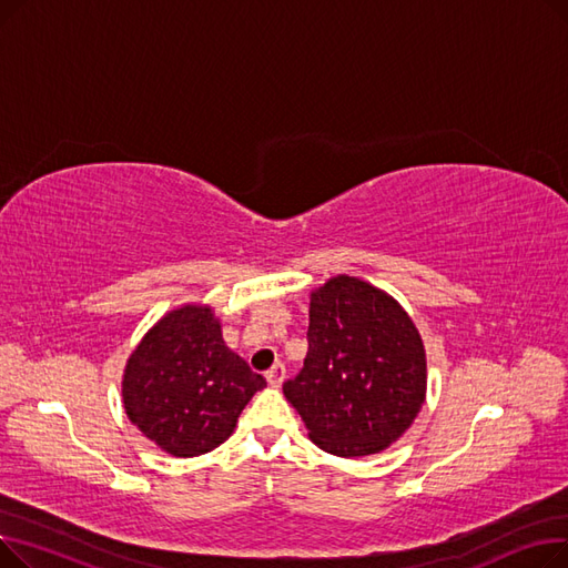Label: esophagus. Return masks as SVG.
Wrapping results in <instances>:
<instances>
[{
	"mask_svg": "<svg viewBox=\"0 0 568 568\" xmlns=\"http://www.w3.org/2000/svg\"><path fill=\"white\" fill-rule=\"evenodd\" d=\"M283 379H285V366L283 364H274L272 368L266 371V382L274 386V389H278V386L283 384Z\"/></svg>",
	"mask_w": 568,
	"mask_h": 568,
	"instance_id": "obj_1",
	"label": "esophagus"
}]
</instances>
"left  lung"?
Here are the masks:
<instances>
[{
    "label": "left lung",
    "instance_id": "left-lung-1",
    "mask_svg": "<svg viewBox=\"0 0 568 568\" xmlns=\"http://www.w3.org/2000/svg\"><path fill=\"white\" fill-rule=\"evenodd\" d=\"M308 354L283 384L308 437L341 458L379 454L414 424L426 400V349L392 294L354 276L311 292Z\"/></svg>",
    "mask_w": 568,
    "mask_h": 568
}]
</instances>
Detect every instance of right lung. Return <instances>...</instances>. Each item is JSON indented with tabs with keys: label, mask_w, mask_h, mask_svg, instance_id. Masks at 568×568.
Here are the masks:
<instances>
[{
	"label": "right lung",
	"mask_w": 568,
	"mask_h": 568,
	"mask_svg": "<svg viewBox=\"0 0 568 568\" xmlns=\"http://www.w3.org/2000/svg\"><path fill=\"white\" fill-rule=\"evenodd\" d=\"M266 379L234 354L204 304L168 311L131 352L122 398L131 424L174 458L221 446Z\"/></svg>",
	"instance_id": "add662e5"
}]
</instances>
